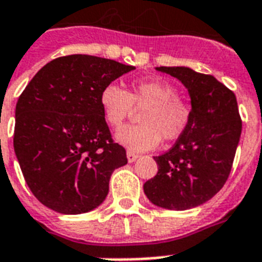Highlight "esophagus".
I'll return each mask as SVG.
<instances>
[{
	"instance_id": "esophagus-1",
	"label": "esophagus",
	"mask_w": 262,
	"mask_h": 262,
	"mask_svg": "<svg viewBox=\"0 0 262 262\" xmlns=\"http://www.w3.org/2000/svg\"><path fill=\"white\" fill-rule=\"evenodd\" d=\"M126 158H127V162L129 163H133L137 158H139V155L137 154H135V152H132V151H127L126 152Z\"/></svg>"
}]
</instances>
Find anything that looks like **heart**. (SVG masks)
Instances as JSON below:
<instances>
[{
	"mask_svg": "<svg viewBox=\"0 0 262 262\" xmlns=\"http://www.w3.org/2000/svg\"><path fill=\"white\" fill-rule=\"evenodd\" d=\"M100 107L106 122L114 129L123 125L136 108H144L139 125L119 129L115 139L135 152L155 148L162 140H175L190 125L191 106L177 95L172 84L160 79L139 80L129 91L117 84H107L100 92Z\"/></svg>",
	"mask_w": 262,
	"mask_h": 262,
	"instance_id": "1",
	"label": "heart"
}]
</instances>
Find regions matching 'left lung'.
I'll return each mask as SVG.
<instances>
[{
	"mask_svg": "<svg viewBox=\"0 0 262 262\" xmlns=\"http://www.w3.org/2000/svg\"><path fill=\"white\" fill-rule=\"evenodd\" d=\"M158 71L178 79L191 99L189 127L166 154L154 156L158 174L144 183L152 204L185 211L211 200L231 171L242 121L234 92L211 75L185 67Z\"/></svg>",
	"mask_w": 262,
	"mask_h": 262,
	"instance_id": "left-lung-1",
	"label": "left lung"
}]
</instances>
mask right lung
Segmentation results:
<instances>
[{"label": "right lung", "mask_w": 262, "mask_h": 262, "mask_svg": "<svg viewBox=\"0 0 262 262\" xmlns=\"http://www.w3.org/2000/svg\"><path fill=\"white\" fill-rule=\"evenodd\" d=\"M135 69L94 55L46 63L16 104L13 147L27 185L53 211H92L108 193L115 168L127 163L100 107L107 84Z\"/></svg>", "instance_id": "right-lung-1"}]
</instances>
